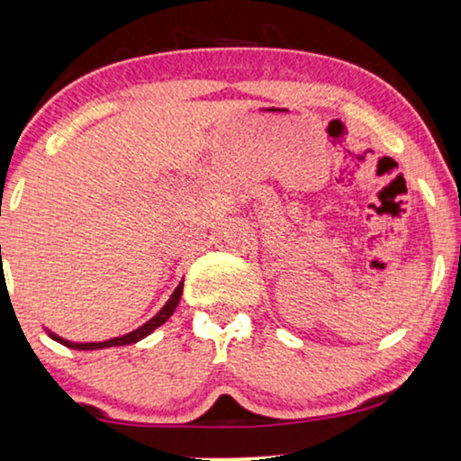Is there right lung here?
Masks as SVG:
<instances>
[{"instance_id":"right-lung-1","label":"right lung","mask_w":461,"mask_h":461,"mask_svg":"<svg viewBox=\"0 0 461 461\" xmlns=\"http://www.w3.org/2000/svg\"><path fill=\"white\" fill-rule=\"evenodd\" d=\"M181 293H183V282H181L179 286L175 288V293L170 294V299L167 302V305H164V308L159 310L158 314L153 316L149 322H145L143 327H139L137 330H132V333H128V335L113 337V339H107V341H96V343H71V341H67V339H60V337H57V335H50V337H52L54 341L63 343V346H67V348H73V349H101V348L128 346V343H137V341L143 339V337L149 335L153 329H158L159 324H164V322L168 321L170 316H173V312L176 310V305H179V302H181Z\"/></svg>"}]
</instances>
